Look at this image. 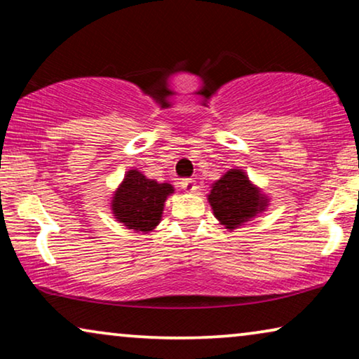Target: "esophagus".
<instances>
[{
	"instance_id": "1",
	"label": "esophagus",
	"mask_w": 359,
	"mask_h": 359,
	"mask_svg": "<svg viewBox=\"0 0 359 359\" xmlns=\"http://www.w3.org/2000/svg\"><path fill=\"white\" fill-rule=\"evenodd\" d=\"M180 186H181V189L186 191V193H194V191L198 189L196 181L193 178H183L180 181Z\"/></svg>"
}]
</instances>
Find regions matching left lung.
Segmentation results:
<instances>
[{"label": "left lung", "mask_w": 359, "mask_h": 359, "mask_svg": "<svg viewBox=\"0 0 359 359\" xmlns=\"http://www.w3.org/2000/svg\"><path fill=\"white\" fill-rule=\"evenodd\" d=\"M215 219L225 229L235 230L268 208V198L257 188L243 170H229L215 181L208 196Z\"/></svg>", "instance_id": "8db88e82"}]
</instances>
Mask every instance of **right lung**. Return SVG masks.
<instances>
[{"instance_id": "obj_1", "label": "right lung", "mask_w": 359, "mask_h": 359, "mask_svg": "<svg viewBox=\"0 0 359 359\" xmlns=\"http://www.w3.org/2000/svg\"><path fill=\"white\" fill-rule=\"evenodd\" d=\"M173 191L168 183H156L139 170H129L112 196V214L127 229L147 233L160 224L165 201Z\"/></svg>"}]
</instances>
